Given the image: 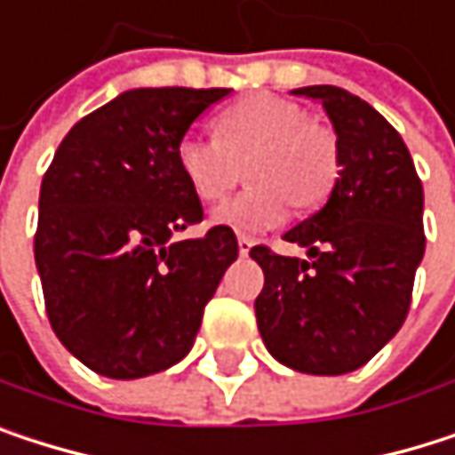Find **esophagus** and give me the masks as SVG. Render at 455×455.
I'll return each mask as SVG.
<instances>
[{
    "label": "esophagus",
    "mask_w": 455,
    "mask_h": 455,
    "mask_svg": "<svg viewBox=\"0 0 455 455\" xmlns=\"http://www.w3.org/2000/svg\"><path fill=\"white\" fill-rule=\"evenodd\" d=\"M251 246H254V241H251L249 235H238V251H241L243 257L251 251Z\"/></svg>",
    "instance_id": "34e87169"
}]
</instances>
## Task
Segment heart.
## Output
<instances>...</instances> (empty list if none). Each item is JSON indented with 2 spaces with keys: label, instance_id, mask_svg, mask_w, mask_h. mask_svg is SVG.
<instances>
[{
  "label": "heart",
  "instance_id": "b5f03b06",
  "mask_svg": "<svg viewBox=\"0 0 455 455\" xmlns=\"http://www.w3.org/2000/svg\"><path fill=\"white\" fill-rule=\"evenodd\" d=\"M217 137L188 132L174 148V161L188 188L204 204L230 193L250 161L251 185L214 212L217 225L265 230L283 222L297 201L315 209L339 180L337 134L275 95H249L214 118Z\"/></svg>",
  "mask_w": 455,
  "mask_h": 455
}]
</instances>
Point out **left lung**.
<instances>
[{"label":"left lung","mask_w":455,"mask_h":455,"mask_svg":"<svg viewBox=\"0 0 455 455\" xmlns=\"http://www.w3.org/2000/svg\"><path fill=\"white\" fill-rule=\"evenodd\" d=\"M294 95L323 103L339 142V180L326 206L283 235L313 263L267 246L249 251L265 273L254 313L278 363L339 376L365 365L408 315L427 243L424 188L403 137L365 100L331 84Z\"/></svg>","instance_id":"obj_1"}]
</instances>
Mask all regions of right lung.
Here are the masks:
<instances>
[{"instance_id":"obj_1","label":"right lung","mask_w":455,"mask_h":455,"mask_svg":"<svg viewBox=\"0 0 455 455\" xmlns=\"http://www.w3.org/2000/svg\"><path fill=\"white\" fill-rule=\"evenodd\" d=\"M228 92H121L74 124L42 180L34 259L47 318L100 376L140 379L180 363L238 257L228 225L174 238L204 220L174 148Z\"/></svg>"}]
</instances>
